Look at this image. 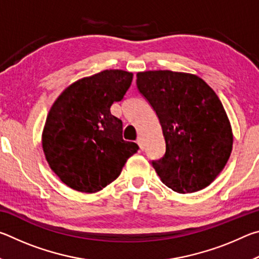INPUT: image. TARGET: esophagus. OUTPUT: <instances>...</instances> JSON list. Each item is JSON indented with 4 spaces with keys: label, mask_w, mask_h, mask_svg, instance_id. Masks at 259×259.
<instances>
[{
    "label": "esophagus",
    "mask_w": 259,
    "mask_h": 259,
    "mask_svg": "<svg viewBox=\"0 0 259 259\" xmlns=\"http://www.w3.org/2000/svg\"><path fill=\"white\" fill-rule=\"evenodd\" d=\"M137 144H138V146L140 147V150H144V142H143V138L142 137H138Z\"/></svg>",
    "instance_id": "esophagus-1"
}]
</instances>
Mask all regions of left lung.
I'll list each match as a JSON object with an SVG mask.
<instances>
[{
  "label": "left lung",
  "mask_w": 259,
  "mask_h": 259,
  "mask_svg": "<svg viewBox=\"0 0 259 259\" xmlns=\"http://www.w3.org/2000/svg\"><path fill=\"white\" fill-rule=\"evenodd\" d=\"M137 88L159 117L165 140L162 159L152 161L162 183L177 193L210 185L233 146L229 117L216 93L194 74L137 73Z\"/></svg>",
  "instance_id": "8db88e82"
}]
</instances>
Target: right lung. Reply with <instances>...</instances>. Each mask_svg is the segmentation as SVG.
<instances>
[{
    "label": "right lung",
    "mask_w": 259,
    "mask_h": 259,
    "mask_svg": "<svg viewBox=\"0 0 259 259\" xmlns=\"http://www.w3.org/2000/svg\"><path fill=\"white\" fill-rule=\"evenodd\" d=\"M131 82L133 73L106 69L74 82L51 106L42 147L51 170L68 187L83 193L103 190L139 150L123 140L122 121L111 113Z\"/></svg>",
    "instance_id": "1"
}]
</instances>
